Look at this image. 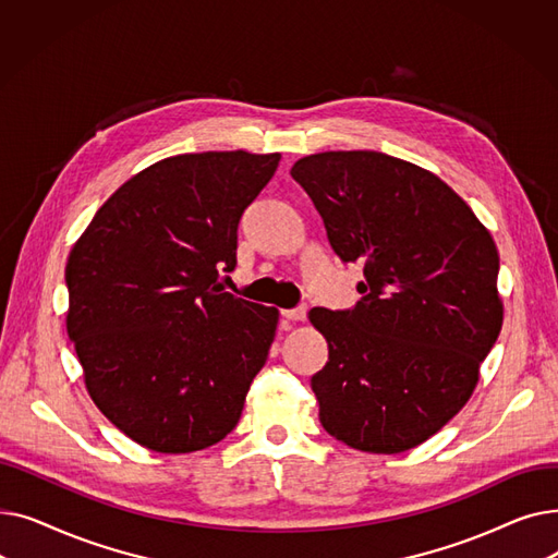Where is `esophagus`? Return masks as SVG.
I'll return each instance as SVG.
<instances>
[{"mask_svg": "<svg viewBox=\"0 0 558 558\" xmlns=\"http://www.w3.org/2000/svg\"><path fill=\"white\" fill-rule=\"evenodd\" d=\"M307 310L305 307H294V310H282V318L287 320H305Z\"/></svg>", "mask_w": 558, "mask_h": 558, "instance_id": "1", "label": "esophagus"}]
</instances>
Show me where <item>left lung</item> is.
I'll list each match as a JSON object with an SVG mask.
<instances>
[{
	"instance_id": "obj_1",
	"label": "left lung",
	"mask_w": 558,
	"mask_h": 558,
	"mask_svg": "<svg viewBox=\"0 0 558 558\" xmlns=\"http://www.w3.org/2000/svg\"><path fill=\"white\" fill-rule=\"evenodd\" d=\"M291 175L366 278L353 310L310 312L328 341L312 377L320 425L362 452L412 450L473 396L502 330L495 242L450 185L387 154H314Z\"/></svg>"
}]
</instances>
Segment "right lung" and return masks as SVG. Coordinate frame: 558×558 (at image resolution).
<instances>
[{
	"instance_id": "1",
	"label": "right lung",
	"mask_w": 558,
	"mask_h": 558,
	"mask_svg": "<svg viewBox=\"0 0 558 558\" xmlns=\"http://www.w3.org/2000/svg\"><path fill=\"white\" fill-rule=\"evenodd\" d=\"M280 154L165 158L117 190L72 246L68 335L99 412L135 444L185 454L238 425L278 310L223 291L238 226Z\"/></svg>"
}]
</instances>
